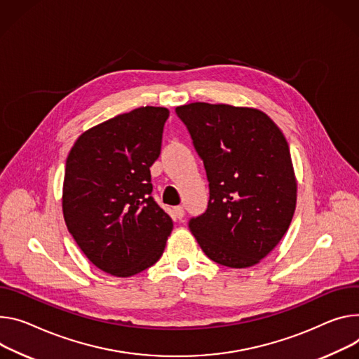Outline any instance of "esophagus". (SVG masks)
<instances>
[{"mask_svg": "<svg viewBox=\"0 0 359 359\" xmlns=\"http://www.w3.org/2000/svg\"><path fill=\"white\" fill-rule=\"evenodd\" d=\"M173 213H175V216L180 220V219L184 216V209H183V206H176V208L173 209Z\"/></svg>", "mask_w": 359, "mask_h": 359, "instance_id": "esophagus-1", "label": "esophagus"}]
</instances>
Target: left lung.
Wrapping results in <instances>:
<instances>
[{
	"instance_id": "8db88e82",
	"label": "left lung",
	"mask_w": 359,
	"mask_h": 359,
	"mask_svg": "<svg viewBox=\"0 0 359 359\" xmlns=\"http://www.w3.org/2000/svg\"><path fill=\"white\" fill-rule=\"evenodd\" d=\"M205 163L209 203L189 229L213 262L235 269L259 264L280 242L297 208L287 142L253 107L190 103L176 107Z\"/></svg>"
}]
</instances>
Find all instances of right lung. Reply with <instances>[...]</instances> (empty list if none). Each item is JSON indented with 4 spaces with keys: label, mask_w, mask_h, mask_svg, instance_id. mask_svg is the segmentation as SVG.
Returning <instances> with one entry per match:
<instances>
[{
    "label": "right lung",
    "mask_w": 359,
    "mask_h": 359,
    "mask_svg": "<svg viewBox=\"0 0 359 359\" xmlns=\"http://www.w3.org/2000/svg\"><path fill=\"white\" fill-rule=\"evenodd\" d=\"M168 117L153 106L118 114L86 130L67 156L64 220L90 262L113 276L154 265L173 229L150 183Z\"/></svg>",
    "instance_id": "1"
}]
</instances>
